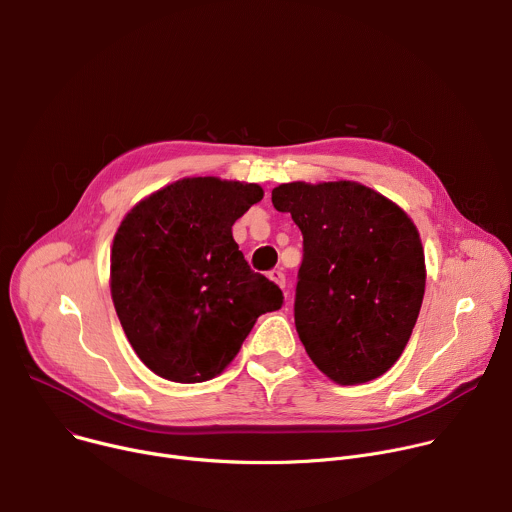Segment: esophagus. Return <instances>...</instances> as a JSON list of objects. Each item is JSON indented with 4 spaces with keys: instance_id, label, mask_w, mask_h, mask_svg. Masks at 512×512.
<instances>
[{
    "instance_id": "34e87169",
    "label": "esophagus",
    "mask_w": 512,
    "mask_h": 512,
    "mask_svg": "<svg viewBox=\"0 0 512 512\" xmlns=\"http://www.w3.org/2000/svg\"><path fill=\"white\" fill-rule=\"evenodd\" d=\"M269 279H271V281H275L281 289L285 287V273H283L281 269H273V271H269Z\"/></svg>"
}]
</instances>
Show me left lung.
Masks as SVG:
<instances>
[{
    "label": "left lung",
    "mask_w": 512,
    "mask_h": 512,
    "mask_svg": "<svg viewBox=\"0 0 512 512\" xmlns=\"http://www.w3.org/2000/svg\"><path fill=\"white\" fill-rule=\"evenodd\" d=\"M304 237L296 330L316 367L338 385L387 373L405 350L425 291V257L411 218L358 182L273 188Z\"/></svg>",
    "instance_id": "left-lung-1"
}]
</instances>
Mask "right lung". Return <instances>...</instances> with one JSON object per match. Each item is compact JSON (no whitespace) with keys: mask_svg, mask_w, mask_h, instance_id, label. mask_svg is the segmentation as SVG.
<instances>
[{"mask_svg":"<svg viewBox=\"0 0 512 512\" xmlns=\"http://www.w3.org/2000/svg\"><path fill=\"white\" fill-rule=\"evenodd\" d=\"M263 198L257 184L178 180L121 221L111 249V298L135 354L162 379L202 383L225 371L281 289L255 273L233 225Z\"/></svg>","mask_w":512,"mask_h":512,"instance_id":"add662e5","label":"right lung"}]
</instances>
